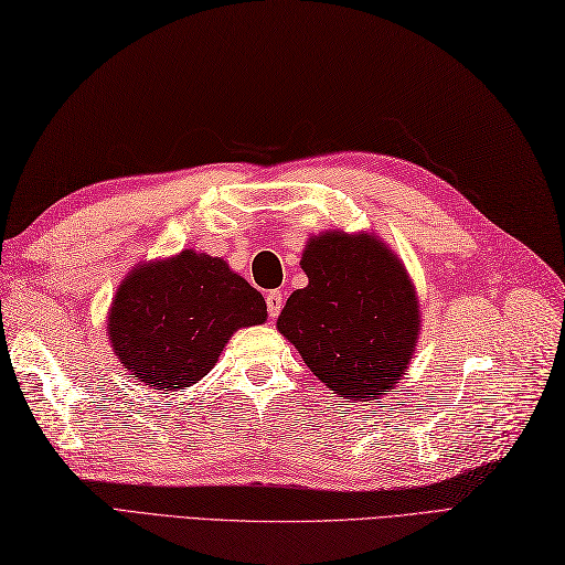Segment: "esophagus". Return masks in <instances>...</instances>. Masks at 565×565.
Wrapping results in <instances>:
<instances>
[{
    "instance_id": "obj_1",
    "label": "esophagus",
    "mask_w": 565,
    "mask_h": 565,
    "mask_svg": "<svg viewBox=\"0 0 565 565\" xmlns=\"http://www.w3.org/2000/svg\"><path fill=\"white\" fill-rule=\"evenodd\" d=\"M282 301H285V297H282L280 290H273V292L266 295V307H268L270 319H278V313L282 309Z\"/></svg>"
}]
</instances>
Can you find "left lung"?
I'll list each match as a JSON object with an SVG mask.
<instances>
[{"mask_svg": "<svg viewBox=\"0 0 565 565\" xmlns=\"http://www.w3.org/2000/svg\"><path fill=\"white\" fill-rule=\"evenodd\" d=\"M309 285L278 316L287 338L326 388L379 401L415 356L422 311L405 264L374 232L328 230L301 252Z\"/></svg>", "mask_w": 565, "mask_h": 565, "instance_id": "obj_1", "label": "left lung"}]
</instances>
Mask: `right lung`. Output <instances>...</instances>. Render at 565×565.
Masks as SVG:
<instances>
[{
	"instance_id": "1",
	"label": "right lung",
	"mask_w": 565,
	"mask_h": 565,
	"mask_svg": "<svg viewBox=\"0 0 565 565\" xmlns=\"http://www.w3.org/2000/svg\"><path fill=\"white\" fill-rule=\"evenodd\" d=\"M266 319L264 297L227 260L182 249L124 275L107 335L129 379L174 393L209 374L232 333Z\"/></svg>"
}]
</instances>
